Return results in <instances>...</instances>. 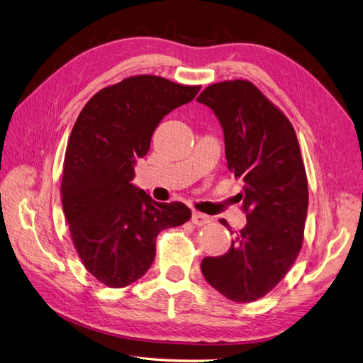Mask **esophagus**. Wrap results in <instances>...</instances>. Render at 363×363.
Returning <instances> with one entry per match:
<instances>
[{"label":"esophagus","mask_w":363,"mask_h":363,"mask_svg":"<svg viewBox=\"0 0 363 363\" xmlns=\"http://www.w3.org/2000/svg\"><path fill=\"white\" fill-rule=\"evenodd\" d=\"M211 219H210V216H207V215H202V213H198V211H193V215H191V222L194 225H206V224H208Z\"/></svg>","instance_id":"esophagus-1"}]
</instances>
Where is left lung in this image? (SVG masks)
<instances>
[{"instance_id": "obj_1", "label": "left lung", "mask_w": 363, "mask_h": 363, "mask_svg": "<svg viewBox=\"0 0 363 363\" xmlns=\"http://www.w3.org/2000/svg\"><path fill=\"white\" fill-rule=\"evenodd\" d=\"M196 101L219 121L228 170L244 181L247 213L228 252L203 257L201 272L227 299L253 302L282 281L302 247L308 184L299 143L290 121L250 81L218 82Z\"/></svg>"}]
</instances>
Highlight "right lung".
<instances>
[{
  "label": "right lung",
  "mask_w": 363,
  "mask_h": 363,
  "mask_svg": "<svg viewBox=\"0 0 363 363\" xmlns=\"http://www.w3.org/2000/svg\"><path fill=\"white\" fill-rule=\"evenodd\" d=\"M199 90L161 77H132L99 90L73 125L62 210L82 264L110 288L143 277L155 261L156 236L191 218L182 202H156L132 181L162 118Z\"/></svg>",
  "instance_id": "1"
}]
</instances>
